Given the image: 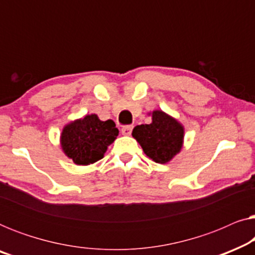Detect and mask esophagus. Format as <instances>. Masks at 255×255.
<instances>
[{
	"label": "esophagus",
	"mask_w": 255,
	"mask_h": 255,
	"mask_svg": "<svg viewBox=\"0 0 255 255\" xmlns=\"http://www.w3.org/2000/svg\"><path fill=\"white\" fill-rule=\"evenodd\" d=\"M132 128H133L132 125H125V127L122 128V133H123L124 135H130L132 132Z\"/></svg>",
	"instance_id": "esophagus-1"
}]
</instances>
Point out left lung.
Instances as JSON below:
<instances>
[{
    "label": "left lung",
    "instance_id": "8db88e82",
    "mask_svg": "<svg viewBox=\"0 0 255 255\" xmlns=\"http://www.w3.org/2000/svg\"><path fill=\"white\" fill-rule=\"evenodd\" d=\"M149 115L152 116L151 124L137 125L132 131V137L153 161L167 163L182 148L184 128L162 110H154Z\"/></svg>",
    "mask_w": 255,
    "mask_h": 255
}]
</instances>
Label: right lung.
<instances>
[{
	"label": "right lung",
	"instance_id": "right-lung-1",
	"mask_svg": "<svg viewBox=\"0 0 255 255\" xmlns=\"http://www.w3.org/2000/svg\"><path fill=\"white\" fill-rule=\"evenodd\" d=\"M117 135L118 128L114 121H101L97 115L92 114L66 124L60 134V145L73 162L88 166L103 158Z\"/></svg>",
	"mask_w": 255,
	"mask_h": 255
}]
</instances>
